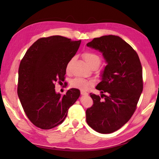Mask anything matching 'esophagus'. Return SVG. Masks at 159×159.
Masks as SVG:
<instances>
[{"mask_svg": "<svg viewBox=\"0 0 159 159\" xmlns=\"http://www.w3.org/2000/svg\"><path fill=\"white\" fill-rule=\"evenodd\" d=\"M80 93H81V95H83V96L88 95V93H87L86 92H85V91H81V92H80Z\"/></svg>", "mask_w": 159, "mask_h": 159, "instance_id": "obj_1", "label": "esophagus"}]
</instances>
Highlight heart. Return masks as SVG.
<instances>
[{"label":"heart","instance_id":"obj_1","mask_svg":"<svg viewBox=\"0 0 159 159\" xmlns=\"http://www.w3.org/2000/svg\"><path fill=\"white\" fill-rule=\"evenodd\" d=\"M83 57L86 63L90 67L92 66H99L101 59L97 54L92 52H85L83 54ZM91 84L92 83L89 80L81 79V78H76L71 81V86L72 87L82 90H86L88 89Z\"/></svg>","mask_w":159,"mask_h":159}]
</instances>
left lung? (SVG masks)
I'll use <instances>...</instances> for the list:
<instances>
[{"label":"left lung","instance_id":"left-lung-1","mask_svg":"<svg viewBox=\"0 0 159 159\" xmlns=\"http://www.w3.org/2000/svg\"><path fill=\"white\" fill-rule=\"evenodd\" d=\"M87 46L102 54L107 66L96 89L101 97L90 93L93 101L86 111L89 126L100 133H111L130 119L143 91L142 67L137 53L116 35L94 38Z\"/></svg>","mask_w":159,"mask_h":159}]
</instances>
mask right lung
Wrapping results in <instances>:
<instances>
[{"instance_id":"obj_1","label":"right lung","mask_w":159,"mask_h":159,"mask_svg":"<svg viewBox=\"0 0 159 159\" xmlns=\"http://www.w3.org/2000/svg\"><path fill=\"white\" fill-rule=\"evenodd\" d=\"M81 41L60 35L37 40L24 56L18 70V95L29 120L42 129L61 124L80 90L72 88L61 96L55 83L63 81L66 67Z\"/></svg>"}]
</instances>
